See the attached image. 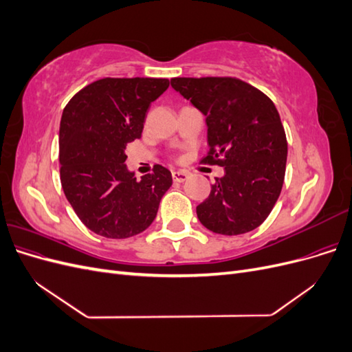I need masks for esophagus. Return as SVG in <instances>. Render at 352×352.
<instances>
[{
    "label": "esophagus",
    "instance_id": "esophagus-1",
    "mask_svg": "<svg viewBox=\"0 0 352 352\" xmlns=\"http://www.w3.org/2000/svg\"><path fill=\"white\" fill-rule=\"evenodd\" d=\"M188 173H185V172H173L172 173V177H173V180L175 182H177V184H182V182H185V180L188 179Z\"/></svg>",
    "mask_w": 352,
    "mask_h": 352
}]
</instances>
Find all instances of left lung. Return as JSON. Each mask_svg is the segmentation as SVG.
Masks as SVG:
<instances>
[{
  "mask_svg": "<svg viewBox=\"0 0 352 352\" xmlns=\"http://www.w3.org/2000/svg\"><path fill=\"white\" fill-rule=\"evenodd\" d=\"M175 91L206 116L210 151L201 163L225 167L197 207L199 221L220 235L258 228L278 201L287 142L273 101L236 78H173Z\"/></svg>",
  "mask_w": 352,
  "mask_h": 352,
  "instance_id": "left-lung-1",
  "label": "left lung"
}]
</instances>
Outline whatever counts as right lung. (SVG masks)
<instances>
[{"mask_svg":"<svg viewBox=\"0 0 352 352\" xmlns=\"http://www.w3.org/2000/svg\"><path fill=\"white\" fill-rule=\"evenodd\" d=\"M168 79L105 78L80 89L60 122V179L80 221L97 235L124 239L154 221L172 173L154 166L136 180L126 145L140 140L153 101Z\"/></svg>","mask_w":352,"mask_h":352,"instance_id":"right-lung-1","label":"right lung"}]
</instances>
